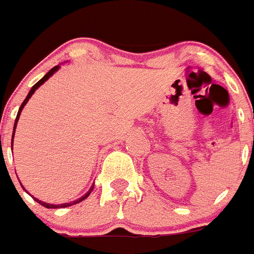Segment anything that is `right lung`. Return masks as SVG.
I'll use <instances>...</instances> for the list:
<instances>
[{
	"label": "right lung",
	"mask_w": 254,
	"mask_h": 254,
	"mask_svg": "<svg viewBox=\"0 0 254 254\" xmlns=\"http://www.w3.org/2000/svg\"><path fill=\"white\" fill-rule=\"evenodd\" d=\"M59 68H61V65H55L54 68H51L50 71H49L48 73L45 74L44 77H42L41 80L38 81V82H36V84L33 85V86H32V89H31V90H29L28 95H27V97H25L24 102H23V103H22V106H20V108H19V111H18V115H16V119H15V124H14V131H12V140H11V144L14 143V134H15V129H16V124H18L19 117H20V114H22V111H23V108H24V106H25V104H27V102L29 101V98H31L32 95H33V93H35V91L37 90L38 87L41 86V85L44 84L45 81H48L49 78H50L51 76H53V74L55 73V72L58 71ZM93 189H94V186H91V187H90V190H89V191H87V192L85 193L84 196H81L80 199L74 200V201H72V203H64V204H49V203H45V201H41V200L36 199V197H35V200H36V201H37L38 204H41L42 206H45V208H49V209H57V208H67V206H71V205H73V204L81 203V201H82V200H85V199H86L87 196H89V195H90V193H91V191H93Z\"/></svg>",
	"instance_id": "1"
}]
</instances>
